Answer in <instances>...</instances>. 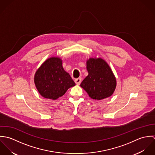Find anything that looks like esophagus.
Here are the masks:
<instances>
[{
  "label": "esophagus",
  "instance_id": "esophagus-1",
  "mask_svg": "<svg viewBox=\"0 0 155 155\" xmlns=\"http://www.w3.org/2000/svg\"><path fill=\"white\" fill-rule=\"evenodd\" d=\"M81 81H82V78H78V79H76L75 80H74V82H75V83L77 84V85H80L81 84Z\"/></svg>",
  "mask_w": 155,
  "mask_h": 155
}]
</instances>
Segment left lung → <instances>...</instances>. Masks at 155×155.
<instances>
[{"instance_id":"obj_1","label":"left lung","mask_w":155,"mask_h":155,"mask_svg":"<svg viewBox=\"0 0 155 155\" xmlns=\"http://www.w3.org/2000/svg\"><path fill=\"white\" fill-rule=\"evenodd\" d=\"M88 75L81 87L89 96L95 100H103L110 97L116 87V78L109 64L102 58H90L87 61Z\"/></svg>"}]
</instances>
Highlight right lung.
<instances>
[{
  "label": "right lung",
  "mask_w": 155,
  "mask_h": 155,
  "mask_svg": "<svg viewBox=\"0 0 155 155\" xmlns=\"http://www.w3.org/2000/svg\"><path fill=\"white\" fill-rule=\"evenodd\" d=\"M62 64L60 58L51 57L36 71L35 84L40 94L45 98L57 100L68 89L76 85Z\"/></svg>",
  "instance_id": "1"
}]
</instances>
